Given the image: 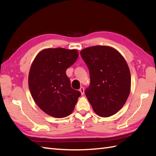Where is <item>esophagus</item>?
Masks as SVG:
<instances>
[{"label":"esophagus","instance_id":"obj_1","mask_svg":"<svg viewBox=\"0 0 156 156\" xmlns=\"http://www.w3.org/2000/svg\"><path fill=\"white\" fill-rule=\"evenodd\" d=\"M79 91L81 92V93L82 95H83V94H84V88H83V87H81V88H80V89H79Z\"/></svg>","mask_w":156,"mask_h":156}]
</instances>
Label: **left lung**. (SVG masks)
I'll return each mask as SVG.
<instances>
[{"mask_svg": "<svg viewBox=\"0 0 156 156\" xmlns=\"http://www.w3.org/2000/svg\"><path fill=\"white\" fill-rule=\"evenodd\" d=\"M80 53L89 69L90 83L85 94L94 112L101 117L115 115L130 93L131 75L125 59L104 45L90 47Z\"/></svg>", "mask_w": 156, "mask_h": 156, "instance_id": "left-lung-1", "label": "left lung"}]
</instances>
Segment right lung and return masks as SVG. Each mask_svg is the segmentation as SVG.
<instances>
[{
	"label": "right lung",
	"mask_w": 156,
	"mask_h": 156,
	"mask_svg": "<svg viewBox=\"0 0 156 156\" xmlns=\"http://www.w3.org/2000/svg\"><path fill=\"white\" fill-rule=\"evenodd\" d=\"M79 56L76 50L46 49L38 53L29 75V87L34 101L47 114L66 117L75 108L81 92L71 87L66 71Z\"/></svg>",
	"instance_id": "add662e5"
}]
</instances>
